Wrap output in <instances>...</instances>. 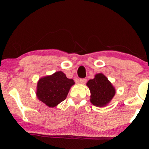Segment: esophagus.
I'll return each mask as SVG.
<instances>
[{
    "mask_svg": "<svg viewBox=\"0 0 149 149\" xmlns=\"http://www.w3.org/2000/svg\"><path fill=\"white\" fill-rule=\"evenodd\" d=\"M86 82H87L86 78H80V83H82V84H85Z\"/></svg>",
    "mask_w": 149,
    "mask_h": 149,
    "instance_id": "obj_1",
    "label": "esophagus"
}]
</instances>
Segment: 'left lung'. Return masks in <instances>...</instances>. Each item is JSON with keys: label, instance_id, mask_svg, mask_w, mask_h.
<instances>
[{"label": "left lung", "instance_id": "obj_1", "mask_svg": "<svg viewBox=\"0 0 149 149\" xmlns=\"http://www.w3.org/2000/svg\"><path fill=\"white\" fill-rule=\"evenodd\" d=\"M86 85L91 93L90 102L96 107L107 106L116 94L114 87L102 73L95 75V78L89 80Z\"/></svg>", "mask_w": 149, "mask_h": 149}]
</instances>
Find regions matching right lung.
<instances>
[{"instance_id": "obj_1", "label": "right lung", "mask_w": 149, "mask_h": 149, "mask_svg": "<svg viewBox=\"0 0 149 149\" xmlns=\"http://www.w3.org/2000/svg\"><path fill=\"white\" fill-rule=\"evenodd\" d=\"M73 79L66 78L62 71L40 78L37 84L38 100L49 107H54L66 100L70 88L74 85Z\"/></svg>"}]
</instances>
